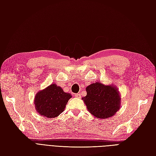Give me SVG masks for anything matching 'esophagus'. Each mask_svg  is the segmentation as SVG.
Returning a JSON list of instances; mask_svg holds the SVG:
<instances>
[{
	"label": "esophagus",
	"instance_id": "esophagus-1",
	"mask_svg": "<svg viewBox=\"0 0 156 156\" xmlns=\"http://www.w3.org/2000/svg\"><path fill=\"white\" fill-rule=\"evenodd\" d=\"M75 97L80 98L81 97V94H75Z\"/></svg>",
	"mask_w": 156,
	"mask_h": 156
}]
</instances>
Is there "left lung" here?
I'll use <instances>...</instances> for the list:
<instances>
[{
    "label": "left lung",
    "instance_id": "obj_1",
    "mask_svg": "<svg viewBox=\"0 0 156 156\" xmlns=\"http://www.w3.org/2000/svg\"><path fill=\"white\" fill-rule=\"evenodd\" d=\"M87 96L83 100L88 111L98 119H107L119 110L120 97L116 87L98 82L86 88Z\"/></svg>",
    "mask_w": 156,
    "mask_h": 156
}]
</instances>
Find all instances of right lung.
<instances>
[{
    "mask_svg": "<svg viewBox=\"0 0 156 156\" xmlns=\"http://www.w3.org/2000/svg\"><path fill=\"white\" fill-rule=\"evenodd\" d=\"M71 94L66 93L62 88L52 84L36 94L34 99L36 109L40 115L47 118H55L62 113Z\"/></svg>",
    "mask_w": 156,
    "mask_h": 156,
    "instance_id": "1",
    "label": "right lung"
}]
</instances>
